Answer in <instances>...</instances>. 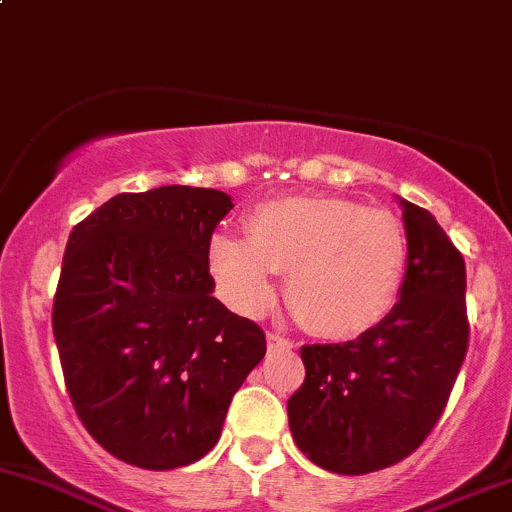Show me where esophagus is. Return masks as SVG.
Returning <instances> with one entry per match:
<instances>
[{
	"instance_id": "obj_1",
	"label": "esophagus",
	"mask_w": 512,
	"mask_h": 512,
	"mask_svg": "<svg viewBox=\"0 0 512 512\" xmlns=\"http://www.w3.org/2000/svg\"><path fill=\"white\" fill-rule=\"evenodd\" d=\"M293 342L288 337L278 335V333H268V350L276 352V350H291Z\"/></svg>"
}]
</instances>
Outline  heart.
I'll list each match as a JSON object with an SVG mask.
<instances>
[{"mask_svg":"<svg viewBox=\"0 0 512 512\" xmlns=\"http://www.w3.org/2000/svg\"><path fill=\"white\" fill-rule=\"evenodd\" d=\"M409 239L387 209L337 197H283L258 204L246 239L217 234L209 268L236 310L258 315L276 300L273 273L313 333L352 337L387 318L404 286Z\"/></svg>","mask_w":512,"mask_h":512,"instance_id":"heart-1","label":"heart"}]
</instances>
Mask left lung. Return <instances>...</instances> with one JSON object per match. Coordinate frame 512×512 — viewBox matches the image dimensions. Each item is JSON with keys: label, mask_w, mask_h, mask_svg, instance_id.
Instances as JSON below:
<instances>
[{"label": "left lung", "mask_w": 512, "mask_h": 512, "mask_svg": "<svg viewBox=\"0 0 512 512\" xmlns=\"http://www.w3.org/2000/svg\"><path fill=\"white\" fill-rule=\"evenodd\" d=\"M409 261L387 318L342 345H303L288 399L295 446L325 471L362 476L399 463L444 414L468 350L466 263L426 209L399 199Z\"/></svg>", "instance_id": "obj_1"}]
</instances>
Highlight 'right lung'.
Listing matches in <instances>:
<instances>
[{
	"instance_id": "obj_1",
	"label": "right lung",
	"mask_w": 512,
	"mask_h": 512,
	"mask_svg": "<svg viewBox=\"0 0 512 512\" xmlns=\"http://www.w3.org/2000/svg\"><path fill=\"white\" fill-rule=\"evenodd\" d=\"M234 209L219 189L118 194L73 226L54 295L66 389L88 434L150 471L214 449L266 335L214 298L209 244Z\"/></svg>"
}]
</instances>
